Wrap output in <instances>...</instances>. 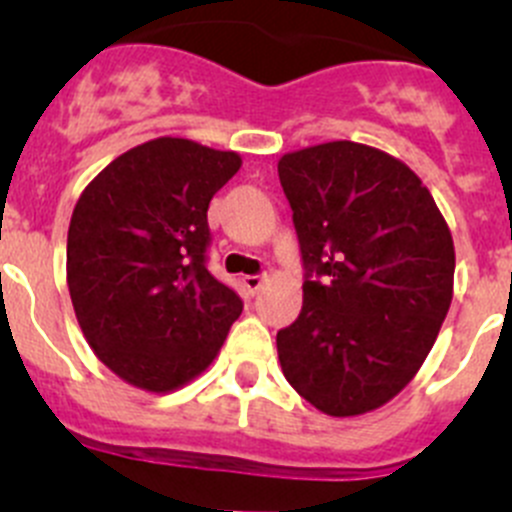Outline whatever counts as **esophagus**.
<instances>
[{
	"label": "esophagus",
	"instance_id": "obj_1",
	"mask_svg": "<svg viewBox=\"0 0 512 512\" xmlns=\"http://www.w3.org/2000/svg\"><path fill=\"white\" fill-rule=\"evenodd\" d=\"M262 282H265V275H245V277H242V285H245L250 292L260 290Z\"/></svg>",
	"mask_w": 512,
	"mask_h": 512
}]
</instances>
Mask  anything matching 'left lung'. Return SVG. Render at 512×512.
I'll return each instance as SVG.
<instances>
[{"label":"left lung","instance_id":"8db88e82","mask_svg":"<svg viewBox=\"0 0 512 512\" xmlns=\"http://www.w3.org/2000/svg\"><path fill=\"white\" fill-rule=\"evenodd\" d=\"M277 175L305 267L300 315L277 332L282 372L322 413H370L413 380L438 337L453 237L420 177L375 147H307Z\"/></svg>","mask_w":512,"mask_h":512}]
</instances>
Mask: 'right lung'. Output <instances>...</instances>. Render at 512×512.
<instances>
[{
  "mask_svg": "<svg viewBox=\"0 0 512 512\" xmlns=\"http://www.w3.org/2000/svg\"><path fill=\"white\" fill-rule=\"evenodd\" d=\"M240 165L235 152L160 137L109 162L74 207L67 285L79 327L135 388L190 382L240 317V295L207 270V207Z\"/></svg>",
  "mask_w": 512,
  "mask_h": 512,
  "instance_id": "obj_1",
  "label": "right lung"
}]
</instances>
